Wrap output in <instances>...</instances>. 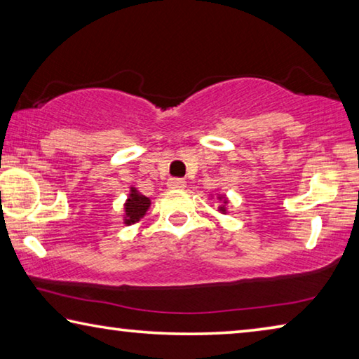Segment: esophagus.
Returning <instances> with one entry per match:
<instances>
[{
  "instance_id": "34e87169",
  "label": "esophagus",
  "mask_w": 359,
  "mask_h": 359,
  "mask_svg": "<svg viewBox=\"0 0 359 359\" xmlns=\"http://www.w3.org/2000/svg\"><path fill=\"white\" fill-rule=\"evenodd\" d=\"M187 182L184 179H179V177H171L168 180V187L169 188H177V190H180V188H185Z\"/></svg>"
}]
</instances>
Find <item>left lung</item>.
<instances>
[{
  "instance_id": "8db88e82",
  "label": "left lung",
  "mask_w": 359,
  "mask_h": 359,
  "mask_svg": "<svg viewBox=\"0 0 359 359\" xmlns=\"http://www.w3.org/2000/svg\"><path fill=\"white\" fill-rule=\"evenodd\" d=\"M224 203H226V201H224ZM220 210H222V212H224V209H223V208H220Z\"/></svg>"
}]
</instances>
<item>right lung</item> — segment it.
<instances>
[{"label": "right lung", "mask_w": 359, "mask_h": 359, "mask_svg": "<svg viewBox=\"0 0 359 359\" xmlns=\"http://www.w3.org/2000/svg\"><path fill=\"white\" fill-rule=\"evenodd\" d=\"M149 205H150V199L142 196V194H139L135 188H133L128 201L125 204V212H126L125 223L131 224L141 220V218L145 215V212H147Z\"/></svg>", "instance_id": "1"}]
</instances>
